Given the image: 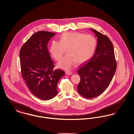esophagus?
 <instances>
[{
  "mask_svg": "<svg viewBox=\"0 0 134 134\" xmlns=\"http://www.w3.org/2000/svg\"><path fill=\"white\" fill-rule=\"evenodd\" d=\"M65 74H66V75H71V74H72V72H71V71H66L65 72Z\"/></svg>",
  "mask_w": 134,
  "mask_h": 134,
  "instance_id": "obj_1",
  "label": "esophagus"
}]
</instances>
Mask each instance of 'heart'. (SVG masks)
<instances>
[{
    "label": "heart",
    "mask_w": 134,
    "mask_h": 134,
    "mask_svg": "<svg viewBox=\"0 0 134 134\" xmlns=\"http://www.w3.org/2000/svg\"><path fill=\"white\" fill-rule=\"evenodd\" d=\"M96 45V38L92 35L78 32H67L61 35L60 41L52 42L49 51L53 58L59 61L65 50H67L68 55L62 58L57 66L60 68L69 70L76 63L83 64L89 61L95 53Z\"/></svg>",
    "instance_id": "b5f03b06"
}]
</instances>
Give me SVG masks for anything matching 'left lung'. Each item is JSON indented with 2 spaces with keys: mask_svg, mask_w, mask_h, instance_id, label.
Segmentation results:
<instances>
[{
  "mask_svg": "<svg viewBox=\"0 0 134 134\" xmlns=\"http://www.w3.org/2000/svg\"><path fill=\"white\" fill-rule=\"evenodd\" d=\"M97 37L96 52L89 61L80 65L77 73L80 81L79 93L87 98L100 95L111 82L116 69L113 45L108 37L90 29Z\"/></svg>",
  "mask_w": 134,
  "mask_h": 134,
  "instance_id": "8db88e82",
  "label": "left lung"
}]
</instances>
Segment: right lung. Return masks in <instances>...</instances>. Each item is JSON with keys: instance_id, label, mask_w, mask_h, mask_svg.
I'll use <instances>...</instances> for the list:
<instances>
[{"instance_id": "obj_1", "label": "right lung", "mask_w": 134, "mask_h": 134, "mask_svg": "<svg viewBox=\"0 0 134 134\" xmlns=\"http://www.w3.org/2000/svg\"><path fill=\"white\" fill-rule=\"evenodd\" d=\"M55 33L38 31L21 47L19 59L22 77L32 93L38 98L49 100L57 94V84L65 75L61 69L54 70L47 44Z\"/></svg>"}]
</instances>
